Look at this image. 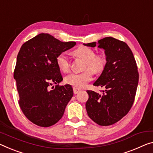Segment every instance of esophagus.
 Returning <instances> with one entry per match:
<instances>
[{"label": "esophagus", "mask_w": 153, "mask_h": 153, "mask_svg": "<svg viewBox=\"0 0 153 153\" xmlns=\"http://www.w3.org/2000/svg\"><path fill=\"white\" fill-rule=\"evenodd\" d=\"M80 91H81V90H79V89L76 88H73V91H74V94H78Z\"/></svg>", "instance_id": "obj_1"}]
</instances>
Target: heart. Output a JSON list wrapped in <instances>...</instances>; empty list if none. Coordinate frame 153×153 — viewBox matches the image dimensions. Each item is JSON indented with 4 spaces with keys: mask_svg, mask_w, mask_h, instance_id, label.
Returning a JSON list of instances; mask_svg holds the SVG:
<instances>
[{
    "mask_svg": "<svg viewBox=\"0 0 153 153\" xmlns=\"http://www.w3.org/2000/svg\"><path fill=\"white\" fill-rule=\"evenodd\" d=\"M76 57L81 58L86 62V70L81 73H71L65 76V83L71 85L76 88H84L88 83L92 79V73H98L104 69L106 65V58L103 54L95 55L94 51L90 48L81 46L77 48L74 52ZM57 64L59 68L64 72L70 70V63L65 53H62L57 56Z\"/></svg>",
    "mask_w": 153,
    "mask_h": 153,
    "instance_id": "heart-1",
    "label": "heart"
}]
</instances>
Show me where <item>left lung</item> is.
Listing matches in <instances>:
<instances>
[{
    "label": "left lung",
    "mask_w": 153,
    "mask_h": 153,
    "mask_svg": "<svg viewBox=\"0 0 153 153\" xmlns=\"http://www.w3.org/2000/svg\"><path fill=\"white\" fill-rule=\"evenodd\" d=\"M84 46L105 50L106 65L94 86L105 88L102 94L88 90V116L100 126L114 124L128 114L133 104L139 74L132 51L125 42L111 37Z\"/></svg>",
    "instance_id": "obj_1"
}]
</instances>
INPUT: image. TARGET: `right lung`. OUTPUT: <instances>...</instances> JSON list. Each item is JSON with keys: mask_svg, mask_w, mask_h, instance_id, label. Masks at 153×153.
Returning a JSON list of instances; mask_svg holds the SVG:
<instances>
[{"mask_svg": "<svg viewBox=\"0 0 153 153\" xmlns=\"http://www.w3.org/2000/svg\"><path fill=\"white\" fill-rule=\"evenodd\" d=\"M76 44L40 33L21 46L13 73L19 105L25 116L37 126L48 127L57 123L73 96L70 85H59L63 78L56 59ZM53 84L56 85L51 89Z\"/></svg>", "mask_w": 153, "mask_h": 153, "instance_id": "add662e5", "label": "right lung"}]
</instances>
